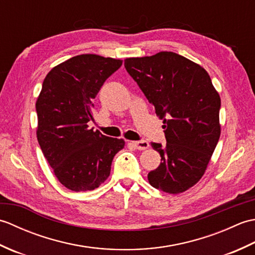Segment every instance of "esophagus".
Returning a JSON list of instances; mask_svg holds the SVG:
<instances>
[{
  "instance_id": "34e87169",
  "label": "esophagus",
  "mask_w": 255,
  "mask_h": 255,
  "mask_svg": "<svg viewBox=\"0 0 255 255\" xmlns=\"http://www.w3.org/2000/svg\"><path fill=\"white\" fill-rule=\"evenodd\" d=\"M131 144L138 150H145L150 147V144L145 140H138V141H131Z\"/></svg>"
}]
</instances>
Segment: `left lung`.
<instances>
[{
    "label": "left lung",
    "mask_w": 255,
    "mask_h": 255,
    "mask_svg": "<svg viewBox=\"0 0 255 255\" xmlns=\"http://www.w3.org/2000/svg\"><path fill=\"white\" fill-rule=\"evenodd\" d=\"M154 112L163 119L166 144L151 142L161 163L149 172L156 189L178 194L204 175L220 137V97L206 70L175 52L125 60Z\"/></svg>",
    "instance_id": "8db88e82"
}]
</instances>
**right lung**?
<instances>
[{"label":"right lung","instance_id":"add662e5","mask_svg":"<svg viewBox=\"0 0 255 255\" xmlns=\"http://www.w3.org/2000/svg\"><path fill=\"white\" fill-rule=\"evenodd\" d=\"M118 59L80 55L53 68L36 102L37 139L48 163L63 186L92 191L110 176L114 156L124 139L89 128L93 100L102 85L122 67Z\"/></svg>","mask_w":255,"mask_h":255}]
</instances>
